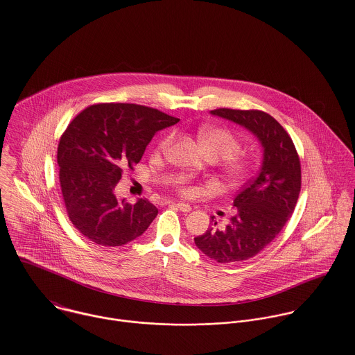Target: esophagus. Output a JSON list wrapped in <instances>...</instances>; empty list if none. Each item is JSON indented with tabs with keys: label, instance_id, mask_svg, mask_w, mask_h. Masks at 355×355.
<instances>
[{
	"label": "esophagus",
	"instance_id": "1",
	"mask_svg": "<svg viewBox=\"0 0 355 355\" xmlns=\"http://www.w3.org/2000/svg\"><path fill=\"white\" fill-rule=\"evenodd\" d=\"M181 211H184V213H189L190 210H191V206L189 205V203H184V202H178V203H174Z\"/></svg>",
	"mask_w": 355,
	"mask_h": 355
}]
</instances>
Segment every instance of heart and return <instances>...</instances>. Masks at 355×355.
<instances>
[{
  "mask_svg": "<svg viewBox=\"0 0 355 355\" xmlns=\"http://www.w3.org/2000/svg\"><path fill=\"white\" fill-rule=\"evenodd\" d=\"M200 142L202 145L203 150L216 159H225L223 161V171L226 177L232 181H243L249 174V164L242 157L236 155L241 150V142L236 135L230 133L222 128H207L200 132ZM174 139V135H165L158 142V150L166 152L171 146ZM178 190L182 194H189L191 187L186 184L178 186Z\"/></svg>",
  "mask_w": 355,
  "mask_h": 355,
  "instance_id": "heart-1",
  "label": "heart"
}]
</instances>
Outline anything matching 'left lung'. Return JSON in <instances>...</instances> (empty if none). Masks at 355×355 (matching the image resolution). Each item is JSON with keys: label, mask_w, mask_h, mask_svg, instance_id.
I'll return each mask as SVG.
<instances>
[{"label": "left lung", "mask_w": 355, "mask_h": 355, "mask_svg": "<svg viewBox=\"0 0 355 355\" xmlns=\"http://www.w3.org/2000/svg\"><path fill=\"white\" fill-rule=\"evenodd\" d=\"M211 114L245 126L263 146L261 169L234 198L236 216L223 229L217 227L216 217H210L211 226L194 238L209 258L234 263L263 250L286 225L301 191V161L291 137L270 114L227 107L214 109Z\"/></svg>", "instance_id": "obj_1"}]
</instances>
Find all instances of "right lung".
Listing matches in <instances>:
<instances>
[{
    "instance_id": "right-lung-1",
    "label": "right lung",
    "mask_w": 355,
    "mask_h": 355,
    "mask_svg": "<svg viewBox=\"0 0 355 355\" xmlns=\"http://www.w3.org/2000/svg\"><path fill=\"white\" fill-rule=\"evenodd\" d=\"M180 119L137 103L101 102L70 121L57 150L69 220L89 241L122 246L144 234L158 214L146 198L119 200L123 170H135L153 135Z\"/></svg>"
}]
</instances>
